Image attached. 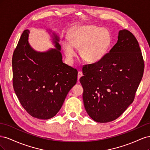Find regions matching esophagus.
Returning <instances> with one entry per match:
<instances>
[{"label":"esophagus","mask_w":150,"mask_h":150,"mask_svg":"<svg viewBox=\"0 0 150 150\" xmlns=\"http://www.w3.org/2000/svg\"><path fill=\"white\" fill-rule=\"evenodd\" d=\"M81 76H83V72L81 71H79L78 72V79L79 80Z\"/></svg>","instance_id":"1"}]
</instances>
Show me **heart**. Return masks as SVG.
<instances>
[{"label": "heart", "instance_id": "1", "mask_svg": "<svg viewBox=\"0 0 150 150\" xmlns=\"http://www.w3.org/2000/svg\"><path fill=\"white\" fill-rule=\"evenodd\" d=\"M69 42H63L62 47L67 59L73 61L76 49H80V55L89 63H96L106 56L111 44V36L106 29L94 25L77 27L69 34Z\"/></svg>", "mask_w": 150, "mask_h": 150}]
</instances>
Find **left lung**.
Wrapping results in <instances>:
<instances>
[{
    "label": "left lung",
    "mask_w": 150,
    "mask_h": 150,
    "mask_svg": "<svg viewBox=\"0 0 150 150\" xmlns=\"http://www.w3.org/2000/svg\"><path fill=\"white\" fill-rule=\"evenodd\" d=\"M144 61L138 40L126 29L103 59L83 67L79 81L86 112L98 122L120 116L133 102L142 81Z\"/></svg>",
    "instance_id": "1"
}]
</instances>
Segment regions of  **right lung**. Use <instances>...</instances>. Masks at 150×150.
<instances>
[{"label":"right lung","mask_w":150,"mask_h":150,"mask_svg":"<svg viewBox=\"0 0 150 150\" xmlns=\"http://www.w3.org/2000/svg\"><path fill=\"white\" fill-rule=\"evenodd\" d=\"M25 30L12 56L13 89L30 115L48 120L60 110L67 93L77 82L78 71L62 62L59 38L53 34L55 49L36 51Z\"/></svg>","instance_id":"1"}]
</instances>
